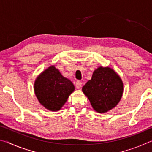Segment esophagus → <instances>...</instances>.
<instances>
[{"instance_id": "34e87169", "label": "esophagus", "mask_w": 152, "mask_h": 152, "mask_svg": "<svg viewBox=\"0 0 152 152\" xmlns=\"http://www.w3.org/2000/svg\"><path fill=\"white\" fill-rule=\"evenodd\" d=\"M82 82H80V81H77L76 82V84H75V86H76V88H78V89H79V88H80L81 87H82Z\"/></svg>"}]
</instances>
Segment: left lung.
<instances>
[{
	"instance_id": "1",
	"label": "left lung",
	"mask_w": 152,
	"mask_h": 152,
	"mask_svg": "<svg viewBox=\"0 0 152 152\" xmlns=\"http://www.w3.org/2000/svg\"><path fill=\"white\" fill-rule=\"evenodd\" d=\"M82 92L95 111L104 113L115 108L121 101L123 83L113 69L99 66L93 72L92 78L82 87Z\"/></svg>"
}]
</instances>
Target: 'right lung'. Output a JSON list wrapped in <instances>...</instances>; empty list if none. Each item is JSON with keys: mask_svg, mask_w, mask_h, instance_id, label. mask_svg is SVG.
Returning <instances> with one entry per match:
<instances>
[{"mask_svg": "<svg viewBox=\"0 0 152 152\" xmlns=\"http://www.w3.org/2000/svg\"><path fill=\"white\" fill-rule=\"evenodd\" d=\"M74 88L72 82L61 75L53 65L43 71L34 82V92L37 100L51 111L60 110Z\"/></svg>", "mask_w": 152, "mask_h": 152, "instance_id": "right-lung-1", "label": "right lung"}]
</instances>
